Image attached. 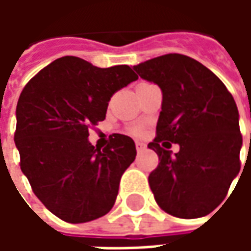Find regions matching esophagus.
<instances>
[{"instance_id": "esophagus-1", "label": "esophagus", "mask_w": 251, "mask_h": 251, "mask_svg": "<svg viewBox=\"0 0 251 251\" xmlns=\"http://www.w3.org/2000/svg\"><path fill=\"white\" fill-rule=\"evenodd\" d=\"M136 148H137V152H142L145 148H147V145L144 144V142H140V141H137L136 142Z\"/></svg>"}]
</instances>
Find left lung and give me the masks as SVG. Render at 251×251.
I'll return each instance as SVG.
<instances>
[{"label":"left lung","mask_w":251,"mask_h":251,"mask_svg":"<svg viewBox=\"0 0 251 251\" xmlns=\"http://www.w3.org/2000/svg\"><path fill=\"white\" fill-rule=\"evenodd\" d=\"M133 70L163 93L157 137L148 144L160 158L149 175L154 199L177 218L208 215L241 169L235 100L214 72L185 55L154 57ZM171 142L180 147L175 155L168 151Z\"/></svg>","instance_id":"obj_1"}]
</instances>
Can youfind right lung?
I'll return each instance as SVG.
<instances>
[{
	"label": "right lung",
	"mask_w": 251,
	"mask_h": 251,
	"mask_svg": "<svg viewBox=\"0 0 251 251\" xmlns=\"http://www.w3.org/2000/svg\"><path fill=\"white\" fill-rule=\"evenodd\" d=\"M137 79L129 66L99 68L63 56L23 90L14 134L20 165L36 196L57 218L84 223L113 208L136 145L130 137L113 134L100 149L88 141V129L106 118L113 94Z\"/></svg>",
	"instance_id": "obj_1"
}]
</instances>
